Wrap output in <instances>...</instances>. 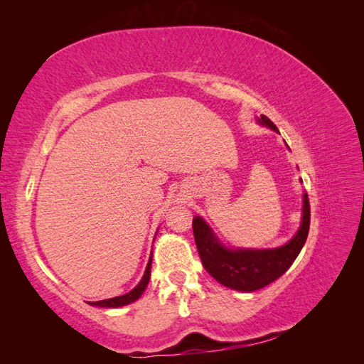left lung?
Here are the masks:
<instances>
[{
  "mask_svg": "<svg viewBox=\"0 0 364 364\" xmlns=\"http://www.w3.org/2000/svg\"><path fill=\"white\" fill-rule=\"evenodd\" d=\"M259 122L278 132L277 125L267 116H261ZM311 209L309 199L303 195V220L299 232L284 247L273 250H228L205 225L203 218L193 220V235L204 269L220 284L240 292H253L278 279L303 248L309 232Z\"/></svg>",
  "mask_w": 364,
  "mask_h": 364,
  "instance_id": "1",
  "label": "left lung"
}]
</instances>
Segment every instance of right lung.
Returning a JSON list of instances; mask_svg holds the SVG:
<instances>
[{
	"mask_svg": "<svg viewBox=\"0 0 364 364\" xmlns=\"http://www.w3.org/2000/svg\"><path fill=\"white\" fill-rule=\"evenodd\" d=\"M151 264H152V257L149 259V262H147L146 267V272H144V277L143 279L139 281V284L130 291L129 294L125 295H119V296H114V299H108V300H100V301H89V305L92 306H102V308H117V306H124V305H129V303L138 300L141 294L144 292V289L149 283V278H151Z\"/></svg>",
	"mask_w": 364,
	"mask_h": 364,
	"instance_id": "right-lung-1",
	"label": "right lung"
}]
</instances>
